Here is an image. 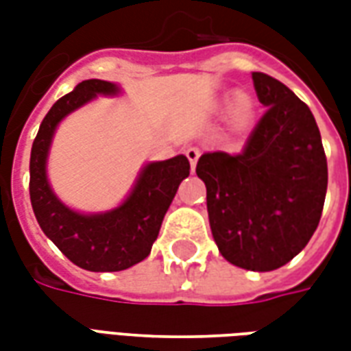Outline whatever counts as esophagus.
Here are the masks:
<instances>
[{"instance_id": "esophagus-1", "label": "esophagus", "mask_w": 351, "mask_h": 351, "mask_svg": "<svg viewBox=\"0 0 351 351\" xmlns=\"http://www.w3.org/2000/svg\"><path fill=\"white\" fill-rule=\"evenodd\" d=\"M199 156H201V152H199V148H193V146H190V148L186 150V158L190 160L191 171H195V165H197Z\"/></svg>"}]
</instances>
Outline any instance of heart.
<instances>
[{
    "label": "heart",
    "mask_w": 351,
    "mask_h": 351,
    "mask_svg": "<svg viewBox=\"0 0 351 351\" xmlns=\"http://www.w3.org/2000/svg\"><path fill=\"white\" fill-rule=\"evenodd\" d=\"M231 120L237 123V125H244L252 118V112H254V103H252L250 95L244 92H239L235 95V99L231 103Z\"/></svg>",
    "instance_id": "1"
}]
</instances>
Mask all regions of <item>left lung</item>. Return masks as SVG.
Wrapping results in <instances>:
<instances>
[{"mask_svg": "<svg viewBox=\"0 0 351 351\" xmlns=\"http://www.w3.org/2000/svg\"><path fill=\"white\" fill-rule=\"evenodd\" d=\"M267 107L241 154L206 152L195 173L206 186L214 243L229 263L274 271L314 235L327 191V160L310 108L286 84L252 73Z\"/></svg>", "mask_w": 351, "mask_h": 351, "instance_id": "left-lung-1", "label": "left lung"}]
</instances>
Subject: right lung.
<instances>
[{
    "label": "right lung",
    "mask_w": 351,
    "mask_h": 351,
    "mask_svg": "<svg viewBox=\"0 0 351 351\" xmlns=\"http://www.w3.org/2000/svg\"><path fill=\"white\" fill-rule=\"evenodd\" d=\"M118 92L107 80L80 82L45 116L29 158V199L43 233L69 261L92 272L123 271L148 258L178 186L190 175V161L182 154L146 163L122 205L99 214L77 213L56 197L47 178V160L58 123L97 95Z\"/></svg>",
    "instance_id": "add662e5"
}]
</instances>
